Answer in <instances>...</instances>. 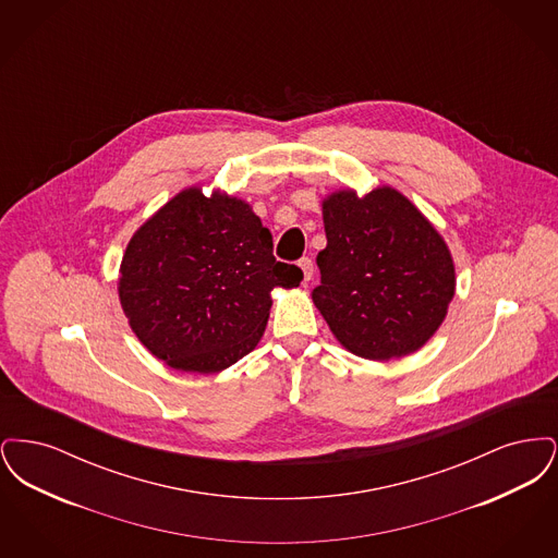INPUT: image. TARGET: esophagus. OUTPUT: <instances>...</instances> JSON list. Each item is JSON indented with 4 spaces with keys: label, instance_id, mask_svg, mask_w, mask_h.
Wrapping results in <instances>:
<instances>
[{
    "label": "esophagus",
    "instance_id": "esophagus-1",
    "mask_svg": "<svg viewBox=\"0 0 558 558\" xmlns=\"http://www.w3.org/2000/svg\"><path fill=\"white\" fill-rule=\"evenodd\" d=\"M296 266L301 267L303 282H310V280H312V276H314V264H312V259H310V257H303V259H299V264H296Z\"/></svg>",
    "mask_w": 558,
    "mask_h": 558
}]
</instances>
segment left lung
Here are the masks:
<instances>
[{
    "mask_svg": "<svg viewBox=\"0 0 558 558\" xmlns=\"http://www.w3.org/2000/svg\"><path fill=\"white\" fill-rule=\"evenodd\" d=\"M326 248L314 305L357 357H403L439 330L456 292L450 248L393 186L335 190L322 201Z\"/></svg>",
    "mask_w": 558,
    "mask_h": 558,
    "instance_id": "8db88e82",
    "label": "left lung"
}]
</instances>
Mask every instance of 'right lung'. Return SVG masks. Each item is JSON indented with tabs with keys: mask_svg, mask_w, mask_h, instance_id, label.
I'll return each instance as SVG.
<instances>
[{
	"mask_svg": "<svg viewBox=\"0 0 558 558\" xmlns=\"http://www.w3.org/2000/svg\"><path fill=\"white\" fill-rule=\"evenodd\" d=\"M271 248L246 201L180 190L133 232L119 267V301L140 343L175 371L236 364L264 337L271 291L303 280Z\"/></svg>",
	"mask_w": 558,
	"mask_h": 558,
	"instance_id": "right-lung-1",
	"label": "right lung"
}]
</instances>
